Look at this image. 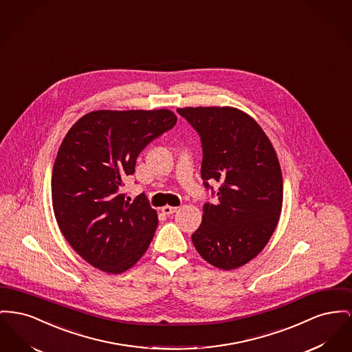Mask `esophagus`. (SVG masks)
<instances>
[{"instance_id": "obj_1", "label": "esophagus", "mask_w": 352, "mask_h": 352, "mask_svg": "<svg viewBox=\"0 0 352 352\" xmlns=\"http://www.w3.org/2000/svg\"><path fill=\"white\" fill-rule=\"evenodd\" d=\"M177 210H178V207L168 206V205H166V206L162 207V212L166 214V215L174 214V212H177Z\"/></svg>"}]
</instances>
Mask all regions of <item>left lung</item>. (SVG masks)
Masks as SVG:
<instances>
[{
	"label": "left lung",
	"mask_w": 352,
	"mask_h": 352,
	"mask_svg": "<svg viewBox=\"0 0 352 352\" xmlns=\"http://www.w3.org/2000/svg\"><path fill=\"white\" fill-rule=\"evenodd\" d=\"M177 111L201 135L205 186L208 181L221 184L218 202L204 206L192 243L217 269L242 267L269 243L282 212L283 178L275 148L259 124L236 107Z\"/></svg>",
	"instance_id": "obj_1"
}]
</instances>
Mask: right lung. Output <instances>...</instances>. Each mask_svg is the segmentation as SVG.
Returning a JSON list of instances; mask_svg holds the SVG:
<instances>
[{
	"label": "right lung",
	"instance_id": "obj_1",
	"mask_svg": "<svg viewBox=\"0 0 352 352\" xmlns=\"http://www.w3.org/2000/svg\"><path fill=\"white\" fill-rule=\"evenodd\" d=\"M175 124L167 109L96 110L66 133L53 166L52 204L65 239L93 267L122 274L153 241L157 211L144 194L124 201L122 179L144 147Z\"/></svg>",
	"mask_w": 352,
	"mask_h": 352
}]
</instances>
